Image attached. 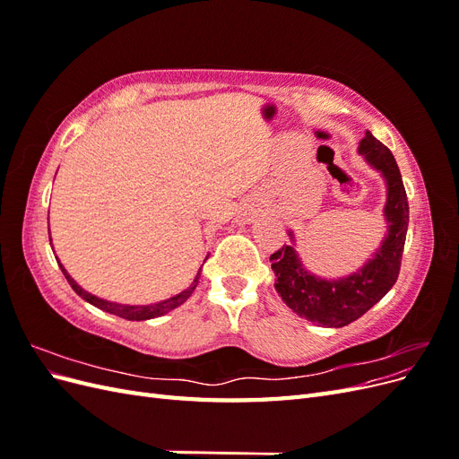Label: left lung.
Returning <instances> with one entry per match:
<instances>
[{
  "label": "left lung",
  "mask_w": 459,
  "mask_h": 459,
  "mask_svg": "<svg viewBox=\"0 0 459 459\" xmlns=\"http://www.w3.org/2000/svg\"><path fill=\"white\" fill-rule=\"evenodd\" d=\"M358 152L383 174L386 184V235L373 258L351 275L322 280L302 266L293 245H283L270 256L281 300L297 316L322 327H344L375 307L396 283L404 253L410 206L393 152L371 132H366ZM289 235L295 241L293 231Z\"/></svg>",
  "instance_id": "obj_1"
}]
</instances>
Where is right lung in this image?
<instances>
[{"label":"right lung","instance_id":"right-lung-1","mask_svg":"<svg viewBox=\"0 0 459 459\" xmlns=\"http://www.w3.org/2000/svg\"><path fill=\"white\" fill-rule=\"evenodd\" d=\"M49 243H51V235H49ZM57 262H59V260H57ZM59 268H61V272L65 273L68 285H71V287L74 289V293H76L78 297H82L86 302L93 304L95 308H100V310L108 312V314H115V316L124 317V319H130V322H143V319L159 317V316L169 314L170 310H174V308H178V307H182V304L193 295V290H195V287L199 285V277H201V270H199V273L195 275V280H193V283H191L186 290H182V293L176 295V297L160 300V302H157V304H147V307H132V304L110 302V300H105V299H100V297H95V295L88 293V290L82 289V287L73 280V277L68 275V272L63 268L61 262H59Z\"/></svg>","mask_w":459,"mask_h":459}]
</instances>
